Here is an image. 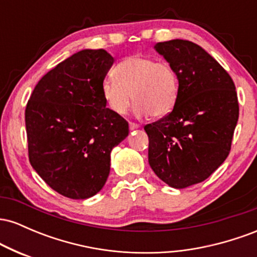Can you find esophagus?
I'll list each match as a JSON object with an SVG mask.
<instances>
[{
	"label": "esophagus",
	"instance_id": "esophagus-1",
	"mask_svg": "<svg viewBox=\"0 0 257 257\" xmlns=\"http://www.w3.org/2000/svg\"><path fill=\"white\" fill-rule=\"evenodd\" d=\"M129 128H131V131H135V129H139V128H140V125L137 124V123H133V122H131V123H129Z\"/></svg>",
	"mask_w": 257,
	"mask_h": 257
}]
</instances>
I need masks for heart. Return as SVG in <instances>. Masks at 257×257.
I'll return each instance as SVG.
<instances>
[{"instance_id": "obj_1", "label": "heart", "mask_w": 257, "mask_h": 257, "mask_svg": "<svg viewBox=\"0 0 257 257\" xmlns=\"http://www.w3.org/2000/svg\"><path fill=\"white\" fill-rule=\"evenodd\" d=\"M179 77L167 61L131 55L112 70V77L101 83V95L113 113L123 116L135 100L134 114L164 117L173 110L179 96Z\"/></svg>"}]
</instances>
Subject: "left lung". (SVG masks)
<instances>
[{"mask_svg": "<svg viewBox=\"0 0 257 257\" xmlns=\"http://www.w3.org/2000/svg\"><path fill=\"white\" fill-rule=\"evenodd\" d=\"M156 52L175 69L180 89L173 111L145 125L149 164L168 186L204 181L225 162L239 116L232 78L198 44L159 42Z\"/></svg>", "mask_w": 257, "mask_h": 257, "instance_id": "obj_1", "label": "left lung"}]
</instances>
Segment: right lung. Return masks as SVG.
Wrapping results in <instances>:
<instances>
[{"mask_svg":"<svg viewBox=\"0 0 257 257\" xmlns=\"http://www.w3.org/2000/svg\"><path fill=\"white\" fill-rule=\"evenodd\" d=\"M105 49H83L40 79L25 110L29 159L49 187L87 199L104 187L111 151L129 134L113 113L101 83L113 65Z\"/></svg>","mask_w":257,"mask_h":257,"instance_id":"right-lung-1","label":"right lung"}]
</instances>
